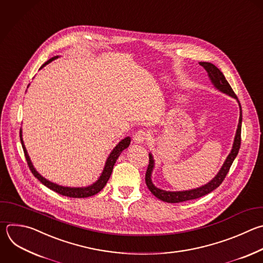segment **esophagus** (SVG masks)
<instances>
[{
    "instance_id": "34e87169",
    "label": "esophagus",
    "mask_w": 263,
    "mask_h": 263,
    "mask_svg": "<svg viewBox=\"0 0 263 263\" xmlns=\"http://www.w3.org/2000/svg\"><path fill=\"white\" fill-rule=\"evenodd\" d=\"M149 134L148 132L146 131H143V130H140L138 131L135 135H134V142L137 143V144H141V143H144L148 138H149Z\"/></svg>"
}]
</instances>
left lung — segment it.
Masks as SVG:
<instances>
[{"label":"left lung","instance_id":"left-lung-1","mask_svg":"<svg viewBox=\"0 0 263 263\" xmlns=\"http://www.w3.org/2000/svg\"><path fill=\"white\" fill-rule=\"evenodd\" d=\"M200 66H202L205 71L208 72V76L211 80V82L214 84V86L216 89L220 92H222L223 94H226L232 98H234L239 106V119H238V124H237V129L235 132V136H234V140H233V144H232V148L229 153V155L227 156L225 162L223 163L221 169L219 170V172L216 174V177L210 181L208 184L199 187V188H195V189H191V190H185V191H166V190H162L160 188H157L153 181H152V174H153V170L155 168V160L153 155L149 153L148 157H149V163L146 169V173H145V183L146 186L148 188V190L160 200L168 202V203H178V202H184L187 200H192V199H196L199 197H202L209 193H211L212 191H214L215 189H217L222 182L224 181L226 174L229 171L230 166L232 165L234 159L236 158L238 151H239V146H240V131H241V107H240V103L236 97V95L234 94L233 90L231 89L230 84L228 83V81L226 80L225 76L223 75V73L212 63L209 62H200L199 63Z\"/></svg>","mask_w":263,"mask_h":263}]
</instances>
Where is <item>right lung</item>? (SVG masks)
Segmentation results:
<instances>
[{
    "label": "right lung",
    "mask_w": 263,
    "mask_h": 263,
    "mask_svg": "<svg viewBox=\"0 0 263 263\" xmlns=\"http://www.w3.org/2000/svg\"><path fill=\"white\" fill-rule=\"evenodd\" d=\"M58 58H59V55H55V57L49 59L48 61H46L40 67V69H42L43 67H45L46 65H48L49 63H51L53 60H55ZM21 142H22V145H23V148H24V153H25L28 165H29L32 173L34 174V177L37 178L44 186H46L50 190H52V191H54V192H57V193H59V194H61L63 196H68V197H72V198H85V197H90V196H93V195L97 194L98 192H100L104 188V186L106 185L107 181L109 180V178L111 176V172H112V169H114L116 161L118 160V158L121 155V153L129 146V144L131 142V137H129V136L125 137L124 139H122L114 147V149L110 152L109 156L106 159L104 168H103V170H102V172L100 174V177L98 178V180L95 183H93L92 185L86 186V187H65V186H61V185H58L55 183H52V182L46 180L45 178H43L41 174L36 170V168L34 167L33 163L31 161V158H30V156L28 154V151L26 148V145L24 143L22 129H21Z\"/></svg>",
    "instance_id": "obj_1"
}]
</instances>
